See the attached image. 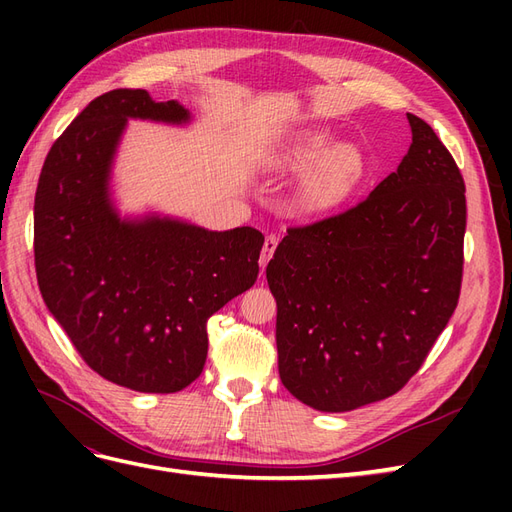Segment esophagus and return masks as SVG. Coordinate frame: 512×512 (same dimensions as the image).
Instances as JSON below:
<instances>
[{
  "mask_svg": "<svg viewBox=\"0 0 512 512\" xmlns=\"http://www.w3.org/2000/svg\"><path fill=\"white\" fill-rule=\"evenodd\" d=\"M277 241H280V237H277V235H269V237L265 239V245H262V254H260V269H262V271H265L267 262H269L271 256H273L275 247H277Z\"/></svg>",
  "mask_w": 512,
  "mask_h": 512,
  "instance_id": "34e87169",
  "label": "esophagus"
}]
</instances>
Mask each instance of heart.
I'll use <instances>...</instances> for the list:
<instances>
[{
  "label": "heart",
  "instance_id": "heart-1",
  "mask_svg": "<svg viewBox=\"0 0 512 512\" xmlns=\"http://www.w3.org/2000/svg\"><path fill=\"white\" fill-rule=\"evenodd\" d=\"M269 173L305 175L297 188V203L307 213H322L342 205L365 175L363 151L352 143H337L324 130L301 132L288 143L269 149L260 160Z\"/></svg>",
  "mask_w": 512,
  "mask_h": 512
}]
</instances>
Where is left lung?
I'll return each mask as SVG.
<instances>
[{
	"mask_svg": "<svg viewBox=\"0 0 512 512\" xmlns=\"http://www.w3.org/2000/svg\"><path fill=\"white\" fill-rule=\"evenodd\" d=\"M408 121L395 173L356 207L288 228L267 265L280 378L314 410L404 389L459 301L466 185L429 123Z\"/></svg>",
	"mask_w": 512,
	"mask_h": 512,
	"instance_id": "8db88e82",
	"label": "left lung"
}]
</instances>
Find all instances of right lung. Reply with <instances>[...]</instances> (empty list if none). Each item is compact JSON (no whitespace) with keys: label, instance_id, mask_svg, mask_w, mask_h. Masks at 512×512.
Segmentation results:
<instances>
[{"label":"right lung","instance_id":"1","mask_svg":"<svg viewBox=\"0 0 512 512\" xmlns=\"http://www.w3.org/2000/svg\"><path fill=\"white\" fill-rule=\"evenodd\" d=\"M128 119L190 121L177 100L113 89L91 100L44 160L34 203L42 299L83 361L138 393H177L207 359V320L252 288L265 237L181 220L119 218L111 168Z\"/></svg>","mask_w":512,"mask_h":512}]
</instances>
